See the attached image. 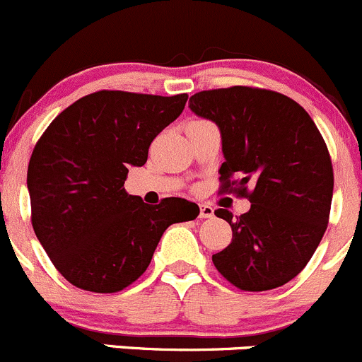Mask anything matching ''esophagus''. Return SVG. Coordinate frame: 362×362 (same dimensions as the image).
Listing matches in <instances>:
<instances>
[{"mask_svg": "<svg viewBox=\"0 0 362 362\" xmlns=\"http://www.w3.org/2000/svg\"><path fill=\"white\" fill-rule=\"evenodd\" d=\"M214 216V209L207 204H200V218H212Z\"/></svg>", "mask_w": 362, "mask_h": 362, "instance_id": "1", "label": "esophagus"}]
</instances>
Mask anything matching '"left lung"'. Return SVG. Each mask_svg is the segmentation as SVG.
Instances as JSON below:
<instances>
[{"label": "left lung", "instance_id": "1", "mask_svg": "<svg viewBox=\"0 0 362 362\" xmlns=\"http://www.w3.org/2000/svg\"><path fill=\"white\" fill-rule=\"evenodd\" d=\"M189 110L219 127L221 192L251 202L235 218L214 211L233 235L212 263L242 291L284 286L310 262L329 221L334 177L319 129L296 100L267 88L197 92Z\"/></svg>", "mask_w": 362, "mask_h": 362}]
</instances>
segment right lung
I'll return each mask as SVG.
<instances>
[{
  "instance_id": "add662e5",
  "label": "right lung",
  "mask_w": 362,
  "mask_h": 362,
  "mask_svg": "<svg viewBox=\"0 0 362 362\" xmlns=\"http://www.w3.org/2000/svg\"><path fill=\"white\" fill-rule=\"evenodd\" d=\"M186 94L99 90L57 115L28 167L31 223L62 277L117 293L146 272L163 232L199 206L177 197L150 206L129 195V167L146 163L153 139L185 110Z\"/></svg>"
}]
</instances>
